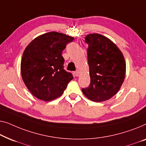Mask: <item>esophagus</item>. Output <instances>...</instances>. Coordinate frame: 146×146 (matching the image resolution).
<instances>
[{"instance_id":"34e87169","label":"esophagus","mask_w":146,"mask_h":146,"mask_svg":"<svg viewBox=\"0 0 146 146\" xmlns=\"http://www.w3.org/2000/svg\"><path fill=\"white\" fill-rule=\"evenodd\" d=\"M74 74H75V75L76 76V77H78V76H79V71H75V72H74Z\"/></svg>"}]
</instances>
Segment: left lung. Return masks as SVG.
Wrapping results in <instances>:
<instances>
[{"instance_id":"left-lung-1","label":"left lung","mask_w":146,"mask_h":146,"mask_svg":"<svg viewBox=\"0 0 146 146\" xmlns=\"http://www.w3.org/2000/svg\"><path fill=\"white\" fill-rule=\"evenodd\" d=\"M91 83L82 92L92 101L110 99L120 90L125 78L126 62L122 53L111 40L98 34L85 37Z\"/></svg>"}]
</instances>
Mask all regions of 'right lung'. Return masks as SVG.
Returning a JSON list of instances; mask_svg holds the SVG:
<instances>
[{"label":"right lung","mask_w":146,"mask_h":146,"mask_svg":"<svg viewBox=\"0 0 146 146\" xmlns=\"http://www.w3.org/2000/svg\"><path fill=\"white\" fill-rule=\"evenodd\" d=\"M74 38L51 32L33 40L22 55L21 75L30 93L44 101L54 100L63 93L72 74L63 69L62 52Z\"/></svg>","instance_id":"add662e5"}]
</instances>
